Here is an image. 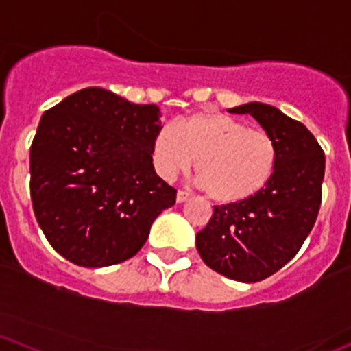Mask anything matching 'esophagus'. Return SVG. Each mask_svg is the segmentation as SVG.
I'll return each instance as SVG.
<instances>
[{
	"label": "esophagus",
	"mask_w": 351,
	"mask_h": 351,
	"mask_svg": "<svg viewBox=\"0 0 351 351\" xmlns=\"http://www.w3.org/2000/svg\"><path fill=\"white\" fill-rule=\"evenodd\" d=\"M188 198H190V195H188L186 191H178V193H176V204H183Z\"/></svg>",
	"instance_id": "obj_1"
}]
</instances>
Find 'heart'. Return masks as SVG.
I'll return each instance as SVG.
<instances>
[{"label":"heart","instance_id":"b5f03b06","mask_svg":"<svg viewBox=\"0 0 351 351\" xmlns=\"http://www.w3.org/2000/svg\"><path fill=\"white\" fill-rule=\"evenodd\" d=\"M197 160L198 183L210 200L235 205L257 197L271 183L278 146L263 129L220 112L198 110L154 132L151 163L163 180H173Z\"/></svg>","mask_w":351,"mask_h":351}]
</instances>
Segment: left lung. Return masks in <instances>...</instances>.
Returning <instances> with one entry per match:
<instances>
[{"label": "left lung", "instance_id": "8db88e82", "mask_svg": "<svg viewBox=\"0 0 351 351\" xmlns=\"http://www.w3.org/2000/svg\"><path fill=\"white\" fill-rule=\"evenodd\" d=\"M228 112L250 114L274 138L278 166L257 197L213 208L197 234V250L225 278L257 282L289 263L311 232L322 205L324 153L304 124L274 106L249 102Z\"/></svg>", "mask_w": 351, "mask_h": 351}]
</instances>
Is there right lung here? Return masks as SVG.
<instances>
[{"label":"right lung","mask_w":351,"mask_h":351,"mask_svg":"<svg viewBox=\"0 0 351 351\" xmlns=\"http://www.w3.org/2000/svg\"><path fill=\"white\" fill-rule=\"evenodd\" d=\"M160 108L101 87L45 110L29 147L36 222L60 256L82 267L131 259L176 190L151 163Z\"/></svg>","instance_id":"1"}]
</instances>
